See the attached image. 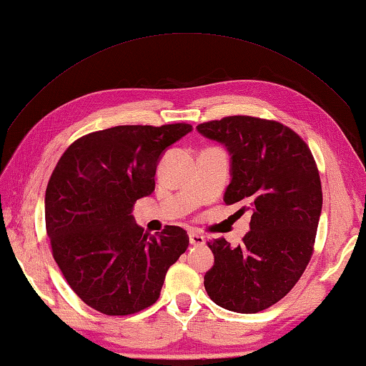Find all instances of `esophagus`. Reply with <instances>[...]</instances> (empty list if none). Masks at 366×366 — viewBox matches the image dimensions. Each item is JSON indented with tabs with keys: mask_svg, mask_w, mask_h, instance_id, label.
<instances>
[{
	"mask_svg": "<svg viewBox=\"0 0 366 366\" xmlns=\"http://www.w3.org/2000/svg\"><path fill=\"white\" fill-rule=\"evenodd\" d=\"M189 240H190V244L194 245V247L205 245V242H207V239L203 237L202 234H198V232H190V234H189Z\"/></svg>",
	"mask_w": 366,
	"mask_h": 366,
	"instance_id": "1",
	"label": "esophagus"
}]
</instances>
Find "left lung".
Instances as JSON below:
<instances>
[{
    "mask_svg": "<svg viewBox=\"0 0 366 366\" xmlns=\"http://www.w3.org/2000/svg\"><path fill=\"white\" fill-rule=\"evenodd\" d=\"M197 131L231 157L224 202H244L252 209L242 244L208 242L214 264L205 290L222 308L258 313L295 286L312 258L323 207L317 163L305 142L276 121L229 116Z\"/></svg>",
    "mask_w": 366,
    "mask_h": 366,
    "instance_id": "8db88e82",
    "label": "left lung"
}]
</instances>
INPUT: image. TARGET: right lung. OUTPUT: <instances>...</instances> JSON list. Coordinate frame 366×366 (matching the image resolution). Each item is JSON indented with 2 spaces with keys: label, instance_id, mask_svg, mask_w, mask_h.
Segmentation results:
<instances>
[{
  "label": "right lung",
  "instance_id": "right-lung-1",
  "mask_svg": "<svg viewBox=\"0 0 366 366\" xmlns=\"http://www.w3.org/2000/svg\"><path fill=\"white\" fill-rule=\"evenodd\" d=\"M189 132L190 124L92 132L67 148L49 177L45 222L54 262L97 312L117 317L153 305L169 266L187 250L182 227L148 234L132 212L153 194L161 157Z\"/></svg>",
  "mask_w": 366,
  "mask_h": 366
}]
</instances>
